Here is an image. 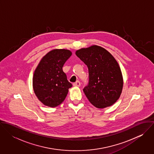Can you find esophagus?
Masks as SVG:
<instances>
[{
  "label": "esophagus",
  "mask_w": 154,
  "mask_h": 154,
  "mask_svg": "<svg viewBox=\"0 0 154 154\" xmlns=\"http://www.w3.org/2000/svg\"><path fill=\"white\" fill-rule=\"evenodd\" d=\"M73 86H75V87H80L81 86V82L79 81H77L76 82L73 83Z\"/></svg>",
  "instance_id": "esophagus-1"
}]
</instances>
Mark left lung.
<instances>
[{"label":"left lung","instance_id":"left-lung-1","mask_svg":"<svg viewBox=\"0 0 154 154\" xmlns=\"http://www.w3.org/2000/svg\"><path fill=\"white\" fill-rule=\"evenodd\" d=\"M76 54L88 67V84L83 91L89 102L98 109L114 104L120 96L123 82L114 57L98 45L78 50Z\"/></svg>","mask_w":154,"mask_h":154}]
</instances>
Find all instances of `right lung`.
Returning <instances> with one entry per match:
<instances>
[{"label":"right lung","mask_w":154,"mask_h":154,"mask_svg":"<svg viewBox=\"0 0 154 154\" xmlns=\"http://www.w3.org/2000/svg\"><path fill=\"white\" fill-rule=\"evenodd\" d=\"M72 53L56 49L45 55L37 67L32 79L33 89L38 100L45 106L56 107L65 99L72 85L62 67Z\"/></svg>","instance_id":"add662e5"}]
</instances>
